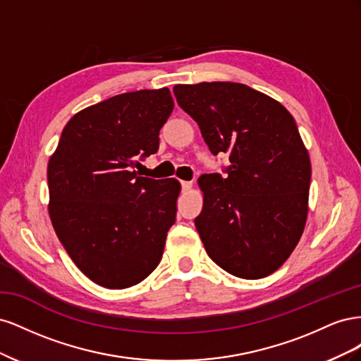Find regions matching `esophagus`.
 Here are the masks:
<instances>
[{
    "mask_svg": "<svg viewBox=\"0 0 361 361\" xmlns=\"http://www.w3.org/2000/svg\"><path fill=\"white\" fill-rule=\"evenodd\" d=\"M180 187H182V191H188L192 187V182H190V180H180Z\"/></svg>",
    "mask_w": 361,
    "mask_h": 361,
    "instance_id": "esophagus-1",
    "label": "esophagus"
}]
</instances>
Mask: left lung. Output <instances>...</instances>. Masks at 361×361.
Returning <instances> with one entry per match:
<instances>
[{
    "mask_svg": "<svg viewBox=\"0 0 361 361\" xmlns=\"http://www.w3.org/2000/svg\"><path fill=\"white\" fill-rule=\"evenodd\" d=\"M173 93L197 122L220 173L199 179L195 228L207 256L228 274L262 279L297 247L307 218L312 167L297 123L280 102L245 84H179Z\"/></svg>",
    "mask_w": 361,
    "mask_h": 361,
    "instance_id": "1",
    "label": "left lung"
}]
</instances>
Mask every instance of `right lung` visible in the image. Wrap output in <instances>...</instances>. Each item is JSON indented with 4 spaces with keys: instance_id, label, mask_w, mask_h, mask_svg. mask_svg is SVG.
Returning a JSON list of instances; mask_svg holds the SVG:
<instances>
[{
    "instance_id": "add662e5",
    "label": "right lung",
    "mask_w": 361,
    "mask_h": 361,
    "mask_svg": "<svg viewBox=\"0 0 361 361\" xmlns=\"http://www.w3.org/2000/svg\"><path fill=\"white\" fill-rule=\"evenodd\" d=\"M173 106L167 87L113 96L75 114L49 159L54 231L99 286H134L161 262L180 183L134 169L158 152Z\"/></svg>"
}]
</instances>
